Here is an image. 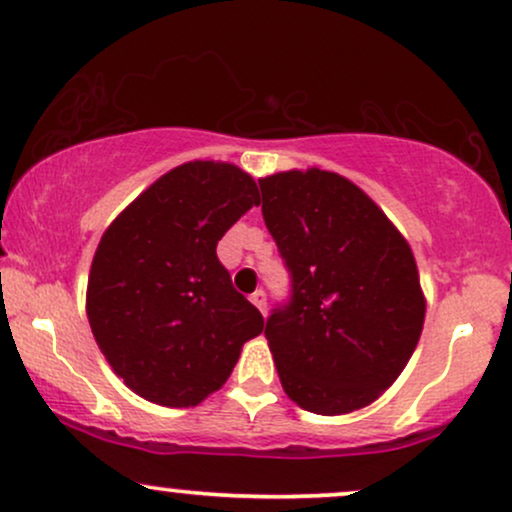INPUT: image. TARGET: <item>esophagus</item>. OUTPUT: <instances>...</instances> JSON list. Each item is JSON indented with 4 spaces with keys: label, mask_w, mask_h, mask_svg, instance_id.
Segmentation results:
<instances>
[{
    "label": "esophagus",
    "mask_w": 512,
    "mask_h": 512,
    "mask_svg": "<svg viewBox=\"0 0 512 512\" xmlns=\"http://www.w3.org/2000/svg\"><path fill=\"white\" fill-rule=\"evenodd\" d=\"M249 299H251V304L258 306V311H261V314L266 316V292H263V290H256L254 294H251Z\"/></svg>",
    "instance_id": "esophagus-1"
}]
</instances>
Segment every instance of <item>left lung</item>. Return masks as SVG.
Wrapping results in <instances>:
<instances>
[{
    "label": "left lung",
    "mask_w": 512,
    "mask_h": 512,
    "mask_svg": "<svg viewBox=\"0 0 512 512\" xmlns=\"http://www.w3.org/2000/svg\"><path fill=\"white\" fill-rule=\"evenodd\" d=\"M263 220L290 270V302L266 323L282 388L304 410L366 407L410 362L424 294L410 244L335 172L258 179Z\"/></svg>",
    "instance_id": "8db88e82"
}]
</instances>
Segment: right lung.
Masks as SVG:
<instances>
[{
  "mask_svg": "<svg viewBox=\"0 0 512 512\" xmlns=\"http://www.w3.org/2000/svg\"><path fill=\"white\" fill-rule=\"evenodd\" d=\"M256 203V182L239 167L194 160L162 174L102 234L88 278L90 330L141 398L198 405L263 330L261 311L215 254Z\"/></svg>",
  "mask_w": 512,
  "mask_h": 512,
  "instance_id": "add662e5",
  "label": "right lung"
}]
</instances>
